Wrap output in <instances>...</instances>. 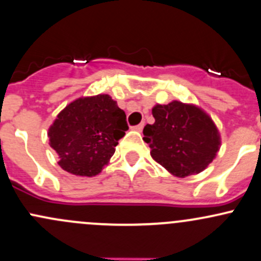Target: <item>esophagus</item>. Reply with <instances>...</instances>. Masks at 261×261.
I'll return each instance as SVG.
<instances>
[{
  "label": "esophagus",
  "instance_id": "esophagus-1",
  "mask_svg": "<svg viewBox=\"0 0 261 261\" xmlns=\"http://www.w3.org/2000/svg\"><path fill=\"white\" fill-rule=\"evenodd\" d=\"M142 127H144V122L139 123V125H136V126H134L133 130H135V131H141Z\"/></svg>",
  "mask_w": 261,
  "mask_h": 261
}]
</instances>
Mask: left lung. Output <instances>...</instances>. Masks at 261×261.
<instances>
[{"instance_id":"obj_1","label":"left lung","mask_w":261,"mask_h":261,"mask_svg":"<svg viewBox=\"0 0 261 261\" xmlns=\"http://www.w3.org/2000/svg\"><path fill=\"white\" fill-rule=\"evenodd\" d=\"M155 122L144 127L151 158L177 177L205 170L220 149L218 127L204 110L172 101L152 109Z\"/></svg>"}]
</instances>
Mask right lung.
<instances>
[{"label":"right lung","instance_id":"right-lung-1","mask_svg":"<svg viewBox=\"0 0 261 261\" xmlns=\"http://www.w3.org/2000/svg\"><path fill=\"white\" fill-rule=\"evenodd\" d=\"M128 130L126 115L109 95L80 97L68 103L48 128L59 165L79 176H95L114 155Z\"/></svg>","mask_w":261,"mask_h":261}]
</instances>
